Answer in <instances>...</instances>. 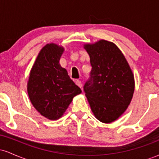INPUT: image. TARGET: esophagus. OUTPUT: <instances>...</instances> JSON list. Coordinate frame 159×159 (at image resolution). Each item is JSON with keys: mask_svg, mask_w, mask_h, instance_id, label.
Masks as SVG:
<instances>
[{"mask_svg": "<svg viewBox=\"0 0 159 159\" xmlns=\"http://www.w3.org/2000/svg\"><path fill=\"white\" fill-rule=\"evenodd\" d=\"M75 84H76V85L78 86V87H81V88L82 84H81V81H79V80H77V81H75Z\"/></svg>", "mask_w": 159, "mask_h": 159, "instance_id": "obj_1", "label": "esophagus"}]
</instances>
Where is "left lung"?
Wrapping results in <instances>:
<instances>
[{
  "label": "left lung",
  "mask_w": 159,
  "mask_h": 159,
  "mask_svg": "<svg viewBox=\"0 0 159 159\" xmlns=\"http://www.w3.org/2000/svg\"><path fill=\"white\" fill-rule=\"evenodd\" d=\"M92 70L84 90L96 119L110 123L120 117L130 104L134 78L125 56L114 43L99 40L85 44Z\"/></svg>",
  "instance_id": "obj_1"
}]
</instances>
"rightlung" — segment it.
I'll return each mask as SVG.
<instances>
[{
    "mask_svg": "<svg viewBox=\"0 0 159 159\" xmlns=\"http://www.w3.org/2000/svg\"><path fill=\"white\" fill-rule=\"evenodd\" d=\"M64 48L54 43L41 49L30 72L27 93L32 105L42 116L57 120L61 118L81 90L60 65Z\"/></svg>",
    "mask_w": 159,
    "mask_h": 159,
    "instance_id": "right-lung-1",
    "label": "right lung"
}]
</instances>
